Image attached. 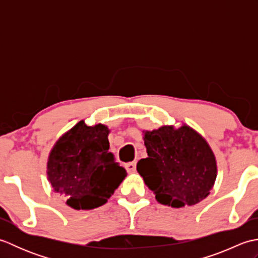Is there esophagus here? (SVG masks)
Segmentation results:
<instances>
[{"mask_svg": "<svg viewBox=\"0 0 258 258\" xmlns=\"http://www.w3.org/2000/svg\"><path fill=\"white\" fill-rule=\"evenodd\" d=\"M125 168L128 173H135L136 171V162H131L125 164Z\"/></svg>", "mask_w": 258, "mask_h": 258, "instance_id": "1", "label": "esophagus"}]
</instances>
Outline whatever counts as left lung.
Masks as SVG:
<instances>
[{"label":"left lung","mask_w":258,"mask_h":258,"mask_svg":"<svg viewBox=\"0 0 258 258\" xmlns=\"http://www.w3.org/2000/svg\"><path fill=\"white\" fill-rule=\"evenodd\" d=\"M147 157L136 169L163 205H195L210 194L217 176L215 155L205 139L188 125L143 131Z\"/></svg>","instance_id":"left-lung-1"}]
</instances>
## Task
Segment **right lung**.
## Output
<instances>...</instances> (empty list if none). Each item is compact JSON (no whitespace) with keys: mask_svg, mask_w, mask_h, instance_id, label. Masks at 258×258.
<instances>
[{"mask_svg":"<svg viewBox=\"0 0 258 258\" xmlns=\"http://www.w3.org/2000/svg\"><path fill=\"white\" fill-rule=\"evenodd\" d=\"M106 125H86L84 120L57 140L46 165L53 190L74 210H93L105 204L122 180L125 168L108 152Z\"/></svg>","mask_w":258,"mask_h":258,"instance_id":"add662e5","label":"right lung"}]
</instances>
